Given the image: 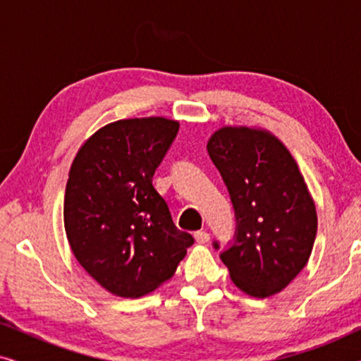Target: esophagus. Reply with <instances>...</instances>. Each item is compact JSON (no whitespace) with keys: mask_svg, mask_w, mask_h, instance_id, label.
Here are the masks:
<instances>
[{"mask_svg":"<svg viewBox=\"0 0 361 361\" xmlns=\"http://www.w3.org/2000/svg\"><path fill=\"white\" fill-rule=\"evenodd\" d=\"M195 241L199 245H205V243H209L210 241V233L209 231H195Z\"/></svg>","mask_w":361,"mask_h":361,"instance_id":"esophagus-1","label":"esophagus"}]
</instances>
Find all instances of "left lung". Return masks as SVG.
<instances>
[{"mask_svg":"<svg viewBox=\"0 0 361 361\" xmlns=\"http://www.w3.org/2000/svg\"><path fill=\"white\" fill-rule=\"evenodd\" d=\"M207 151L236 215V238L220 258L240 290L271 298L304 269L312 253L317 235L312 195L288 147L264 128L221 126Z\"/></svg>","mask_w":361,"mask_h":361,"instance_id":"obj_1","label":"left lung"}]
</instances>
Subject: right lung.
<instances>
[{"instance_id": "add662e5", "label": "right lung", "mask_w": 361, "mask_h": 361, "mask_svg": "<svg viewBox=\"0 0 361 361\" xmlns=\"http://www.w3.org/2000/svg\"><path fill=\"white\" fill-rule=\"evenodd\" d=\"M177 131L179 121L164 116L118 120L73 157L63 199L68 245L82 268L120 298H141L169 281L194 243L152 185Z\"/></svg>"}]
</instances>
